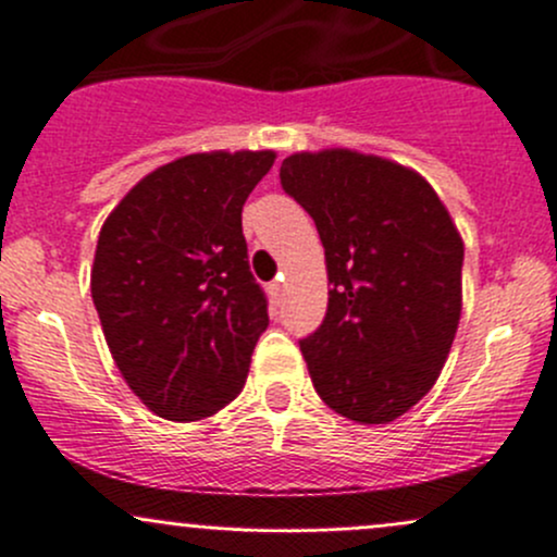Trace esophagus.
<instances>
[{
  "label": "esophagus",
  "instance_id": "34e87169",
  "mask_svg": "<svg viewBox=\"0 0 557 557\" xmlns=\"http://www.w3.org/2000/svg\"><path fill=\"white\" fill-rule=\"evenodd\" d=\"M267 288H269V296H272V299H274V301H277V299H280V290H283V277L272 280V283H269V285H267Z\"/></svg>",
  "mask_w": 557,
  "mask_h": 557
}]
</instances>
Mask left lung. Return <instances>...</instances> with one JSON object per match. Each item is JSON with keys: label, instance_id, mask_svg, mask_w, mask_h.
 Segmentation results:
<instances>
[{"label": "left lung", "instance_id": "1", "mask_svg": "<svg viewBox=\"0 0 557 557\" xmlns=\"http://www.w3.org/2000/svg\"><path fill=\"white\" fill-rule=\"evenodd\" d=\"M280 185L318 226L329 310L299 339L318 396L356 423H391L440 377L460 320L463 243L418 172L380 156H288Z\"/></svg>", "mask_w": 557, "mask_h": 557}]
</instances>
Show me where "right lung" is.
Here are the masks:
<instances>
[{"instance_id":"add662e5","label":"right lung","mask_w":557,"mask_h":557,"mask_svg":"<svg viewBox=\"0 0 557 557\" xmlns=\"http://www.w3.org/2000/svg\"><path fill=\"white\" fill-rule=\"evenodd\" d=\"M272 164V150L185 156L139 180L99 232L94 307L123 380L159 418H210L245 387L269 301L243 205Z\"/></svg>"}]
</instances>
